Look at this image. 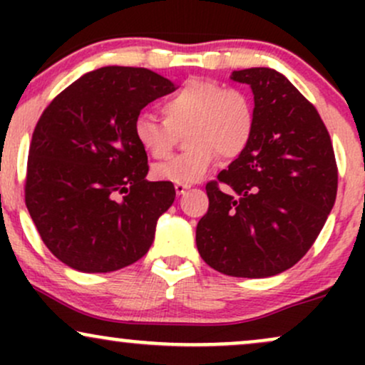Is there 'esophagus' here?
I'll return each mask as SVG.
<instances>
[{
  "label": "esophagus",
  "mask_w": 365,
  "mask_h": 365,
  "mask_svg": "<svg viewBox=\"0 0 365 365\" xmlns=\"http://www.w3.org/2000/svg\"><path fill=\"white\" fill-rule=\"evenodd\" d=\"M188 188H190V187H188V185H183V183H175V190H177V194H178V195H183V194H185V192L188 190Z\"/></svg>",
  "instance_id": "34e87169"
}]
</instances>
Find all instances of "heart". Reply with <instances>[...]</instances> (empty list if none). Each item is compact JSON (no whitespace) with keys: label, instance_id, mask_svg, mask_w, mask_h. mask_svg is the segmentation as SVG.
Segmentation results:
<instances>
[{"label":"heart","instance_id":"b5f03b06","mask_svg":"<svg viewBox=\"0 0 365 365\" xmlns=\"http://www.w3.org/2000/svg\"><path fill=\"white\" fill-rule=\"evenodd\" d=\"M163 118L140 113L133 120V139L154 159L166 158L185 133L188 149L154 166L165 182H199L217 159H235L245 153L255 130L254 103L247 92L209 78H192L161 103Z\"/></svg>","mask_w":365,"mask_h":365}]
</instances>
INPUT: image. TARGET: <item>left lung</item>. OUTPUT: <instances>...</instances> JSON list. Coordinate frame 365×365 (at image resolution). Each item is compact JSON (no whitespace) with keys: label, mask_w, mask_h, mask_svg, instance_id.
<instances>
[{"label":"left lung","mask_w":365,"mask_h":365,"mask_svg":"<svg viewBox=\"0 0 365 365\" xmlns=\"http://www.w3.org/2000/svg\"><path fill=\"white\" fill-rule=\"evenodd\" d=\"M255 130L249 148L209 182L195 230L200 257L237 278L283 273L307 254L334 206L338 168L319 113L284 75L245 68Z\"/></svg>","instance_id":"8db88e82"}]
</instances>
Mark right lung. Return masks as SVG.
I'll use <instances>...</instances> for the list:
<instances>
[{
	"label": "right lung",
	"instance_id": "obj_1",
	"mask_svg": "<svg viewBox=\"0 0 365 365\" xmlns=\"http://www.w3.org/2000/svg\"><path fill=\"white\" fill-rule=\"evenodd\" d=\"M173 91V82L148 68L103 66L60 92L41 115L25 204L46 247L66 266L110 273L148 254L175 187L145 180L148 154L133 139V120Z\"/></svg>",
	"mask_w": 365,
	"mask_h": 365
}]
</instances>
